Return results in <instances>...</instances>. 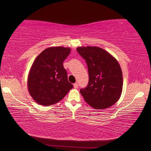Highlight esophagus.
I'll use <instances>...</instances> for the list:
<instances>
[{"instance_id": "34e87169", "label": "esophagus", "mask_w": 151, "mask_h": 151, "mask_svg": "<svg viewBox=\"0 0 151 151\" xmlns=\"http://www.w3.org/2000/svg\"><path fill=\"white\" fill-rule=\"evenodd\" d=\"M74 87L75 88H78V84H77V83H74Z\"/></svg>"}]
</instances>
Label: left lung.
<instances>
[{
    "label": "left lung",
    "mask_w": 151,
    "mask_h": 151,
    "mask_svg": "<svg viewBox=\"0 0 151 151\" xmlns=\"http://www.w3.org/2000/svg\"><path fill=\"white\" fill-rule=\"evenodd\" d=\"M77 51L88 68V84L80 89L85 101L97 109L110 107L122 92L123 76L119 63L110 53L97 47H77Z\"/></svg>",
    "instance_id": "obj_1"
}]
</instances>
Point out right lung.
Segmentation results:
<instances>
[{"instance_id":"1","label":"right lung","mask_w":151,"mask_h":151,"mask_svg":"<svg viewBox=\"0 0 151 151\" xmlns=\"http://www.w3.org/2000/svg\"><path fill=\"white\" fill-rule=\"evenodd\" d=\"M70 48L62 47L44 50L36 58L28 79V88L35 101L43 106L60 101L72 88L63 62Z\"/></svg>"}]
</instances>
